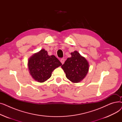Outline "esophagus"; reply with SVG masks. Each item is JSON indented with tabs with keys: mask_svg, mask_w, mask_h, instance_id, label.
<instances>
[{
	"mask_svg": "<svg viewBox=\"0 0 122 122\" xmlns=\"http://www.w3.org/2000/svg\"><path fill=\"white\" fill-rule=\"evenodd\" d=\"M60 61L62 63V64H63L64 63V62H65V59L64 58H61L60 59Z\"/></svg>",
	"mask_w": 122,
	"mask_h": 122,
	"instance_id": "obj_1",
	"label": "esophagus"
}]
</instances>
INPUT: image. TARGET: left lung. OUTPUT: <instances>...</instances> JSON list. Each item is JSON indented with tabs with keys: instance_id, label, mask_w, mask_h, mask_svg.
Returning <instances> with one entry per match:
<instances>
[{
	"instance_id": "left-lung-1",
	"label": "left lung",
	"mask_w": 122,
	"mask_h": 122,
	"mask_svg": "<svg viewBox=\"0 0 122 122\" xmlns=\"http://www.w3.org/2000/svg\"><path fill=\"white\" fill-rule=\"evenodd\" d=\"M61 67L66 74L67 78L74 83H78L84 79L89 69V64L84 57L76 51L71 53Z\"/></svg>"
}]
</instances>
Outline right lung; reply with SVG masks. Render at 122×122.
Segmentation results:
<instances>
[{
  "label": "right lung",
  "mask_w": 122,
  "mask_h": 122,
  "mask_svg": "<svg viewBox=\"0 0 122 122\" xmlns=\"http://www.w3.org/2000/svg\"><path fill=\"white\" fill-rule=\"evenodd\" d=\"M62 65L54 55L49 56L43 49L32 55L28 60L30 74L35 81L43 82L50 78L53 70Z\"/></svg>",
  "instance_id": "right-lung-1"
}]
</instances>
